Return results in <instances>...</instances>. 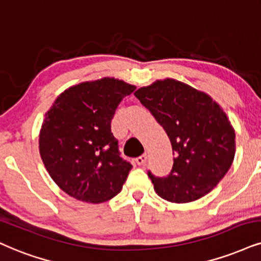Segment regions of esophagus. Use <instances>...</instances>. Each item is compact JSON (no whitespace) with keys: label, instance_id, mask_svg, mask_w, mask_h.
I'll list each match as a JSON object with an SVG mask.
<instances>
[{"label":"esophagus","instance_id":"1","mask_svg":"<svg viewBox=\"0 0 261 261\" xmlns=\"http://www.w3.org/2000/svg\"><path fill=\"white\" fill-rule=\"evenodd\" d=\"M146 160H147V156H146V155H141V156H139V157H138V159L136 160V162H137V165L141 166V165H144V163L146 162Z\"/></svg>","mask_w":261,"mask_h":261}]
</instances>
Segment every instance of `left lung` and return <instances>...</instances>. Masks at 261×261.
<instances>
[{"label":"left lung","instance_id":"obj_1","mask_svg":"<svg viewBox=\"0 0 261 261\" xmlns=\"http://www.w3.org/2000/svg\"><path fill=\"white\" fill-rule=\"evenodd\" d=\"M134 95L166 130L175 156L167 176L147 173L157 195L188 203L211 192L230 169L236 149L234 130L219 104L173 79L141 87Z\"/></svg>","mask_w":261,"mask_h":261}]
</instances>
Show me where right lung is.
Wrapping results in <instances>:
<instances>
[{"instance_id":"1","label":"right lung","mask_w":261,"mask_h":261,"mask_svg":"<svg viewBox=\"0 0 261 261\" xmlns=\"http://www.w3.org/2000/svg\"><path fill=\"white\" fill-rule=\"evenodd\" d=\"M136 86L110 77L64 91L46 114L40 155L54 182L71 197L101 203L122 190L132 166L122 159L111 121Z\"/></svg>"}]
</instances>
